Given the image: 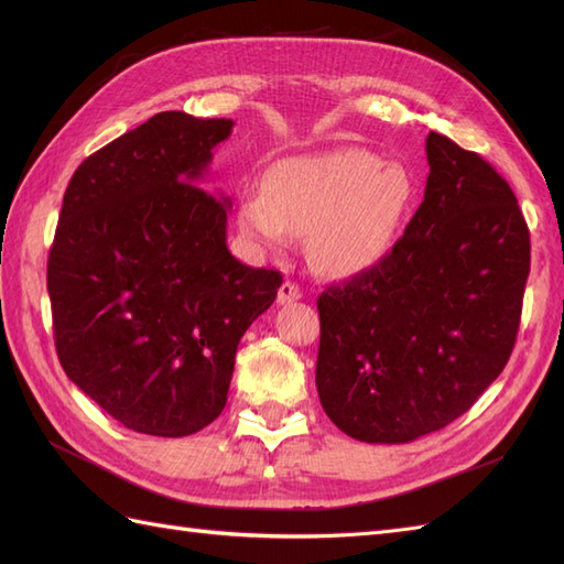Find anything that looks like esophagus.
Returning <instances> with one entry per match:
<instances>
[{
    "instance_id": "esophagus-1",
    "label": "esophagus",
    "mask_w": 564,
    "mask_h": 564,
    "mask_svg": "<svg viewBox=\"0 0 564 564\" xmlns=\"http://www.w3.org/2000/svg\"><path fill=\"white\" fill-rule=\"evenodd\" d=\"M301 297H303V291L297 289V283L285 281L279 289V297H275V301H279V305H289V303L301 301Z\"/></svg>"
}]
</instances>
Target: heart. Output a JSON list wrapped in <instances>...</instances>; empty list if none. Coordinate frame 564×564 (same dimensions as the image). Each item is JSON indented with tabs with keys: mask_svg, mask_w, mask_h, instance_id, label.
<instances>
[{
	"mask_svg": "<svg viewBox=\"0 0 564 564\" xmlns=\"http://www.w3.org/2000/svg\"><path fill=\"white\" fill-rule=\"evenodd\" d=\"M412 191V176L398 164H382L373 152L297 154L267 166L261 188L242 191L237 220L261 247H281L285 235H307L317 269L356 275L388 259Z\"/></svg>",
	"mask_w": 564,
	"mask_h": 564,
	"instance_id": "heart-1",
	"label": "heart"
}]
</instances>
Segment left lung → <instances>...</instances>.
<instances>
[{
    "label": "left lung",
    "mask_w": 564,
    "mask_h": 564,
    "mask_svg": "<svg viewBox=\"0 0 564 564\" xmlns=\"http://www.w3.org/2000/svg\"><path fill=\"white\" fill-rule=\"evenodd\" d=\"M424 200L388 259L317 297L315 382L327 416L366 443L448 426L505 370L517 341L531 235L480 154L426 138Z\"/></svg>",
    "instance_id": "obj_1"
}]
</instances>
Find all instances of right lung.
I'll return each mask as SVG.
<instances>
[{
	"label": "right lung",
	"instance_id": "1",
	"mask_svg": "<svg viewBox=\"0 0 564 564\" xmlns=\"http://www.w3.org/2000/svg\"><path fill=\"white\" fill-rule=\"evenodd\" d=\"M232 126L162 111L65 191L47 257L59 366L138 434L188 436L223 412L237 344L283 283L230 254V200L200 186Z\"/></svg>",
	"mask_w": 564,
	"mask_h": 564
}]
</instances>
